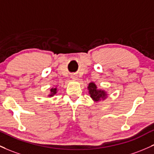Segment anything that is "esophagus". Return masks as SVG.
<instances>
[{
  "label": "esophagus",
  "mask_w": 154,
  "mask_h": 154,
  "mask_svg": "<svg viewBox=\"0 0 154 154\" xmlns=\"http://www.w3.org/2000/svg\"><path fill=\"white\" fill-rule=\"evenodd\" d=\"M72 78L73 79V80H76V79H77V77H76L75 75H72Z\"/></svg>",
  "instance_id": "34e87169"
}]
</instances>
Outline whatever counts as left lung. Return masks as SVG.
Masks as SVG:
<instances>
[{"label": "left lung", "instance_id": "1", "mask_svg": "<svg viewBox=\"0 0 154 154\" xmlns=\"http://www.w3.org/2000/svg\"><path fill=\"white\" fill-rule=\"evenodd\" d=\"M88 89L89 94H90L91 99L94 102H99V101L102 100H102H104L107 96V93L104 90L98 89L94 82L89 83L88 86Z\"/></svg>", "mask_w": 154, "mask_h": 154}]
</instances>
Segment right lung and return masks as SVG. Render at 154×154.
Instances as JSON below:
<instances>
[{
  "mask_svg": "<svg viewBox=\"0 0 154 154\" xmlns=\"http://www.w3.org/2000/svg\"><path fill=\"white\" fill-rule=\"evenodd\" d=\"M57 94V88H52L50 89V94H49V97H52Z\"/></svg>",
  "mask_w": 154,
  "mask_h": 154,
  "instance_id": "1",
  "label": "right lung"
}]
</instances>
